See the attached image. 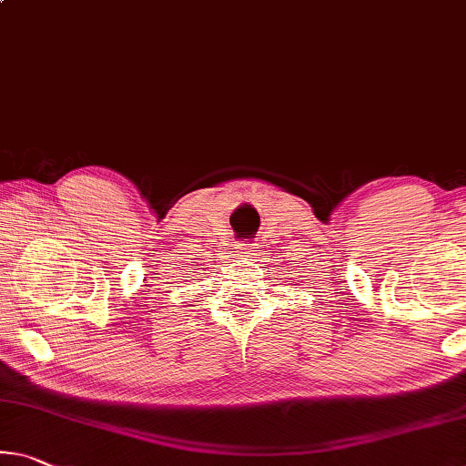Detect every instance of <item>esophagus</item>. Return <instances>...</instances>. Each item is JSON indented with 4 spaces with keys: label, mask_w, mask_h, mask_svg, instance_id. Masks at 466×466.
I'll use <instances>...</instances> for the list:
<instances>
[{
    "label": "esophagus",
    "mask_w": 466,
    "mask_h": 466,
    "mask_svg": "<svg viewBox=\"0 0 466 466\" xmlns=\"http://www.w3.org/2000/svg\"><path fill=\"white\" fill-rule=\"evenodd\" d=\"M255 250H257L255 245H245V242H242V245H238V253L245 255V257L255 255Z\"/></svg>",
    "instance_id": "1"
}]
</instances>
